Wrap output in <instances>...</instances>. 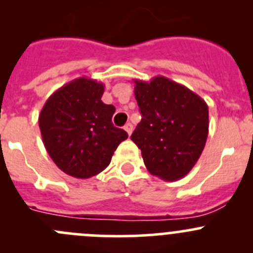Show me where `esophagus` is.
<instances>
[{
    "instance_id": "obj_1",
    "label": "esophagus",
    "mask_w": 253,
    "mask_h": 253,
    "mask_svg": "<svg viewBox=\"0 0 253 253\" xmlns=\"http://www.w3.org/2000/svg\"><path fill=\"white\" fill-rule=\"evenodd\" d=\"M124 128H125V131H126L127 133H128V136H131L132 131H133V126H132L131 124H126V125H125Z\"/></svg>"
}]
</instances>
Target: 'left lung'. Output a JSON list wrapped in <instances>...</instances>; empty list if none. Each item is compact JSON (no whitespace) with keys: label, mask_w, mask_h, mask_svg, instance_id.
Listing matches in <instances>:
<instances>
[{"label":"left lung","mask_w":253,"mask_h":253,"mask_svg":"<svg viewBox=\"0 0 253 253\" xmlns=\"http://www.w3.org/2000/svg\"><path fill=\"white\" fill-rule=\"evenodd\" d=\"M142 120L131 139L141 149L145 168L165 181L185 177L200 159L208 137L206 101L171 79H134Z\"/></svg>","instance_id":"left-lung-1"}]
</instances>
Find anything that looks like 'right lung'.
Masks as SVG:
<instances>
[{"instance_id":"right-lung-1","label":"right lung","mask_w":253,"mask_h":253,"mask_svg":"<svg viewBox=\"0 0 253 253\" xmlns=\"http://www.w3.org/2000/svg\"><path fill=\"white\" fill-rule=\"evenodd\" d=\"M104 84L76 78L51 94L39 115L48 155L58 169L77 178L98 175L110 164L126 131L112 125L115 106L101 101Z\"/></svg>"}]
</instances>
